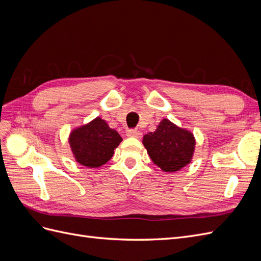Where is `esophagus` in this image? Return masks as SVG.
<instances>
[{"instance_id": "1", "label": "esophagus", "mask_w": 261, "mask_h": 261, "mask_svg": "<svg viewBox=\"0 0 261 261\" xmlns=\"http://www.w3.org/2000/svg\"><path fill=\"white\" fill-rule=\"evenodd\" d=\"M126 134H127L128 137H134V138H140L141 135H143L141 132L138 129H129Z\"/></svg>"}]
</instances>
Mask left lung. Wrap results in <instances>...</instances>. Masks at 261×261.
<instances>
[{"label": "left lung", "mask_w": 261, "mask_h": 261, "mask_svg": "<svg viewBox=\"0 0 261 261\" xmlns=\"http://www.w3.org/2000/svg\"><path fill=\"white\" fill-rule=\"evenodd\" d=\"M144 146L149 156L164 172H175L192 160L195 138L192 133L179 128L164 118L153 133L144 136Z\"/></svg>", "instance_id": "1"}]
</instances>
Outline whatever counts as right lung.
<instances>
[{
  "mask_svg": "<svg viewBox=\"0 0 261 261\" xmlns=\"http://www.w3.org/2000/svg\"><path fill=\"white\" fill-rule=\"evenodd\" d=\"M121 141L118 133L110 128L100 117L74 129L69 136V145L76 161L88 168H98L107 163Z\"/></svg>",
  "mask_w": 261,
  "mask_h": 261,
  "instance_id": "1",
  "label": "right lung"
}]
</instances>
